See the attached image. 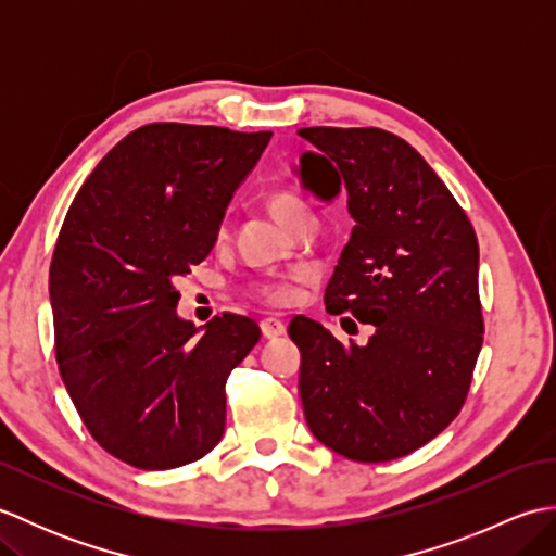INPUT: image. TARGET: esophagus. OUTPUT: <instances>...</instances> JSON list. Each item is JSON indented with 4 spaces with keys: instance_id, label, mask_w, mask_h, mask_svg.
I'll use <instances>...</instances> for the list:
<instances>
[{
    "instance_id": "1",
    "label": "esophagus",
    "mask_w": 556,
    "mask_h": 556,
    "mask_svg": "<svg viewBox=\"0 0 556 556\" xmlns=\"http://www.w3.org/2000/svg\"><path fill=\"white\" fill-rule=\"evenodd\" d=\"M260 329H263L265 339H277L281 334H287V325L277 320V317H265V320L260 323Z\"/></svg>"
}]
</instances>
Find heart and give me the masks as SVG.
<instances>
[{
    "instance_id": "1",
    "label": "heart",
    "mask_w": 556,
    "mask_h": 556,
    "mask_svg": "<svg viewBox=\"0 0 556 556\" xmlns=\"http://www.w3.org/2000/svg\"><path fill=\"white\" fill-rule=\"evenodd\" d=\"M271 207H275V215L279 217L281 224H291L301 215H311L308 205L293 193H279L275 198V203H271ZM251 296L267 305H287L293 296V281L287 277L255 281V285H251Z\"/></svg>"
}]
</instances>
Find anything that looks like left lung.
<instances>
[{"instance_id":"8db88e82","label":"left lung","mask_w":556,"mask_h":556,"mask_svg":"<svg viewBox=\"0 0 556 556\" xmlns=\"http://www.w3.org/2000/svg\"><path fill=\"white\" fill-rule=\"evenodd\" d=\"M301 179L325 200L344 188L356 227L325 291L332 315L370 323L344 346L293 317L299 394L332 452L380 464L416 452L464 406L482 346L478 239L466 212L404 138L382 128H301Z\"/></svg>"}]
</instances>
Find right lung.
I'll list each match as a JSON object with an SVG mask.
<instances>
[{
    "label": "right lung",
    "instance_id": "right-lung-1",
    "mask_svg": "<svg viewBox=\"0 0 556 556\" xmlns=\"http://www.w3.org/2000/svg\"><path fill=\"white\" fill-rule=\"evenodd\" d=\"M271 131L148 124L80 186L50 265L56 363L96 442L128 466L167 470L222 440L229 372L260 339L224 313L198 332L174 279L203 263L236 188Z\"/></svg>",
    "mask_w": 556,
    "mask_h": 556
}]
</instances>
